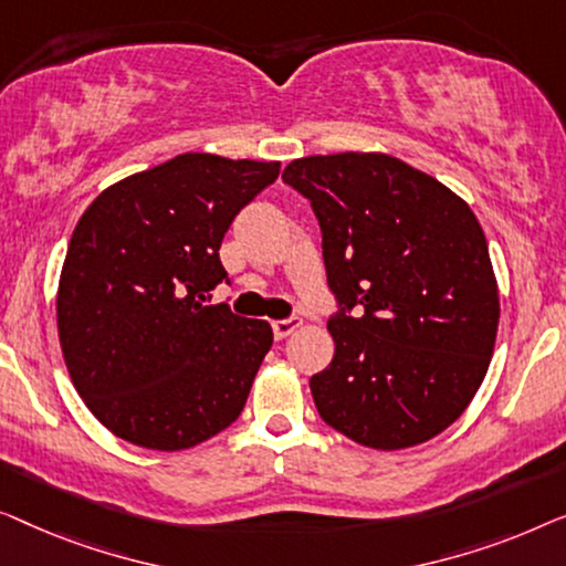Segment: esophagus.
<instances>
[{
    "label": "esophagus",
    "instance_id": "34e87169",
    "mask_svg": "<svg viewBox=\"0 0 566 566\" xmlns=\"http://www.w3.org/2000/svg\"><path fill=\"white\" fill-rule=\"evenodd\" d=\"M272 328H274V336L282 340L286 336H292V333L300 328V321H297V317H286V321H274Z\"/></svg>",
    "mask_w": 566,
    "mask_h": 566
}]
</instances>
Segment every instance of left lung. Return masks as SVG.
<instances>
[{
  "label": "left lung",
  "mask_w": 566,
  "mask_h": 566,
  "mask_svg": "<svg viewBox=\"0 0 566 566\" xmlns=\"http://www.w3.org/2000/svg\"><path fill=\"white\" fill-rule=\"evenodd\" d=\"M282 179L313 205L344 305L328 321L333 361L310 379L317 412L366 449L431 441L469 408L495 352L500 292L480 220L389 154L297 158Z\"/></svg>",
  "instance_id": "8db88e82"
}]
</instances>
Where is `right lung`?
I'll return each instance as SVG.
<instances>
[{"instance_id": "1", "label": "right lung", "mask_w": 566, "mask_h": 566, "mask_svg": "<svg viewBox=\"0 0 566 566\" xmlns=\"http://www.w3.org/2000/svg\"><path fill=\"white\" fill-rule=\"evenodd\" d=\"M280 161L181 154L107 187L78 218L55 323L69 377L117 439L185 451L241 416L272 348L266 321L205 305L220 243Z\"/></svg>"}]
</instances>
